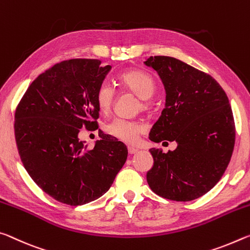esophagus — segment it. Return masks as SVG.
Listing matches in <instances>:
<instances>
[{
	"instance_id": "1",
	"label": "esophagus",
	"mask_w": 250,
	"mask_h": 250,
	"mask_svg": "<svg viewBox=\"0 0 250 250\" xmlns=\"http://www.w3.org/2000/svg\"><path fill=\"white\" fill-rule=\"evenodd\" d=\"M137 152H138V149L134 148V147H128V154L129 155H134V154H136Z\"/></svg>"
}]
</instances>
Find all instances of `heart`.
<instances>
[{
    "label": "heart",
    "mask_w": 250,
    "mask_h": 250,
    "mask_svg": "<svg viewBox=\"0 0 250 250\" xmlns=\"http://www.w3.org/2000/svg\"><path fill=\"white\" fill-rule=\"evenodd\" d=\"M118 82L123 87L141 97L143 108L149 106L148 98L153 95L156 88L154 77L147 72L141 69H132L125 72L118 77ZM115 101V91L108 83H102L95 93V102L98 109L102 113H107ZM105 132L110 136L117 138L127 144H134L138 140L140 134L145 130V125L142 122L125 120V118H114L105 125Z\"/></svg>",
    "instance_id": "heart-1"
}]
</instances>
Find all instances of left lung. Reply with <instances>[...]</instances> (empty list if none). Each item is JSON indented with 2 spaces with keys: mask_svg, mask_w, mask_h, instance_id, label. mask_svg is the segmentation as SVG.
Returning a JSON list of instances; mask_svg holds the SVG:
<instances>
[{
  "mask_svg": "<svg viewBox=\"0 0 250 250\" xmlns=\"http://www.w3.org/2000/svg\"><path fill=\"white\" fill-rule=\"evenodd\" d=\"M144 63L158 73L166 91L165 108L150 129V141L177 143L173 152L149 149L154 165L147 183L164 198L189 202L209 191L230 162L232 110L209 74L169 56H150Z\"/></svg>",
  "mask_w": 250,
  "mask_h": 250,
  "instance_id": "8db88e82",
  "label": "left lung"
}]
</instances>
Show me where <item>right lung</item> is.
Listing matches in <instances>:
<instances>
[{"label": "right lung", "instance_id": "add662e5", "mask_svg": "<svg viewBox=\"0 0 250 250\" xmlns=\"http://www.w3.org/2000/svg\"><path fill=\"white\" fill-rule=\"evenodd\" d=\"M100 60L63 61L32 82L15 110L14 133L28 175L57 202L84 205L109 189L127 148L102 134L93 148L80 129L97 128V87L112 66Z\"/></svg>", "mask_w": 250, "mask_h": 250}]
</instances>
